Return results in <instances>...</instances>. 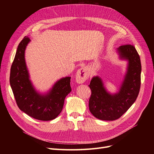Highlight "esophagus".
<instances>
[{
    "label": "esophagus",
    "instance_id": "obj_1",
    "mask_svg": "<svg viewBox=\"0 0 154 154\" xmlns=\"http://www.w3.org/2000/svg\"><path fill=\"white\" fill-rule=\"evenodd\" d=\"M89 76V71L87 67H82L78 70L76 74V80L77 83H84Z\"/></svg>",
    "mask_w": 154,
    "mask_h": 154
}]
</instances>
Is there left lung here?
<instances>
[{
    "instance_id": "left-lung-1",
    "label": "left lung",
    "mask_w": 154,
    "mask_h": 154,
    "mask_svg": "<svg viewBox=\"0 0 154 154\" xmlns=\"http://www.w3.org/2000/svg\"><path fill=\"white\" fill-rule=\"evenodd\" d=\"M121 59L127 60V71L118 93L112 94L106 91L99 76L93 77L88 87L91 96L88 106L96 118L105 121L118 119L136 101L141 87V64L134 46L121 45L118 48Z\"/></svg>"
}]
</instances>
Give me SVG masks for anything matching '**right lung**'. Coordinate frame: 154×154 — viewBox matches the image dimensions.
<instances>
[{"label": "right lung", "mask_w": 154, "mask_h": 154, "mask_svg": "<svg viewBox=\"0 0 154 154\" xmlns=\"http://www.w3.org/2000/svg\"><path fill=\"white\" fill-rule=\"evenodd\" d=\"M30 39L20 42L11 67L10 82L17 104L22 111L41 121L55 119L61 112L64 100L71 91V77L61 78L46 94L37 92L29 80L25 61V50Z\"/></svg>", "instance_id": "add662e5"}]
</instances>
